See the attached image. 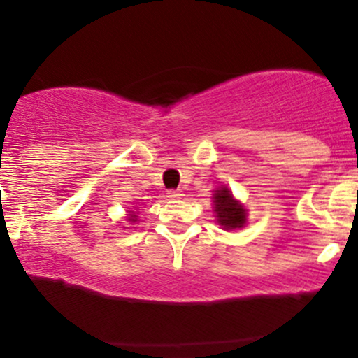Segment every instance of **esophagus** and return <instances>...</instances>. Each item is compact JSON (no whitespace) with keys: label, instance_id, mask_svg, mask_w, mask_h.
I'll return each instance as SVG.
<instances>
[{"label":"esophagus","instance_id":"1","mask_svg":"<svg viewBox=\"0 0 358 358\" xmlns=\"http://www.w3.org/2000/svg\"><path fill=\"white\" fill-rule=\"evenodd\" d=\"M182 196H183V193L180 190H168V193H166L168 200H180Z\"/></svg>","mask_w":358,"mask_h":358}]
</instances>
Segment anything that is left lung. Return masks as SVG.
Listing matches in <instances>:
<instances>
[{
    "mask_svg": "<svg viewBox=\"0 0 358 358\" xmlns=\"http://www.w3.org/2000/svg\"><path fill=\"white\" fill-rule=\"evenodd\" d=\"M213 205H215L217 222L227 231L229 229H239L245 224V208L237 200H234L229 188L222 187L215 190Z\"/></svg>",
    "mask_w": 358,
    "mask_h": 358,
    "instance_id": "left-lung-1",
    "label": "left lung"
}]
</instances>
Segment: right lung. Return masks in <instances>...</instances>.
Listing matches in <instances>:
<instances>
[{"mask_svg":"<svg viewBox=\"0 0 358 358\" xmlns=\"http://www.w3.org/2000/svg\"><path fill=\"white\" fill-rule=\"evenodd\" d=\"M129 220H131V222H136V215H131Z\"/></svg>","mask_w":358,"mask_h":358,"instance_id":"right-lung-1","label":"right lung"}]
</instances>
